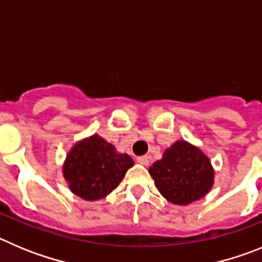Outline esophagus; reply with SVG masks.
I'll return each mask as SVG.
<instances>
[{"instance_id": "esophagus-1", "label": "esophagus", "mask_w": 262, "mask_h": 262, "mask_svg": "<svg viewBox=\"0 0 262 262\" xmlns=\"http://www.w3.org/2000/svg\"><path fill=\"white\" fill-rule=\"evenodd\" d=\"M137 162L140 164H142V166H147L148 162H150V158H148L147 155H142V157L137 158Z\"/></svg>"}]
</instances>
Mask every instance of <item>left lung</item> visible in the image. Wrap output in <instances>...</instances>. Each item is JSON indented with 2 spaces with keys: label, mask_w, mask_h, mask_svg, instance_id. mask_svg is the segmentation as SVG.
<instances>
[{
  "label": "left lung",
  "mask_w": 262,
  "mask_h": 262,
  "mask_svg": "<svg viewBox=\"0 0 262 262\" xmlns=\"http://www.w3.org/2000/svg\"><path fill=\"white\" fill-rule=\"evenodd\" d=\"M148 173L164 199L175 205L202 199L214 183L209 158L187 141H178L167 148L163 158L148 168Z\"/></svg>",
  "instance_id": "8db88e82"
}]
</instances>
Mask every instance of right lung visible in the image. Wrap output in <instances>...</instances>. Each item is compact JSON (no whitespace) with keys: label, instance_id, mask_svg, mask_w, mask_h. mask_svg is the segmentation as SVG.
Here are the masks:
<instances>
[{"label":"right lung","instance_id":"add662e5","mask_svg":"<svg viewBox=\"0 0 262 262\" xmlns=\"http://www.w3.org/2000/svg\"><path fill=\"white\" fill-rule=\"evenodd\" d=\"M133 166L128 154H119L98 134L75 143L63 164V176L73 193L87 201L110 194Z\"/></svg>","mask_w":262,"mask_h":262}]
</instances>
